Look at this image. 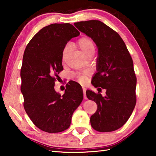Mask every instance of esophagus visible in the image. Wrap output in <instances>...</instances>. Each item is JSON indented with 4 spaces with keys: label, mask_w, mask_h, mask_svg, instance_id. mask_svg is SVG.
<instances>
[{
    "label": "esophagus",
    "mask_w": 156,
    "mask_h": 156,
    "mask_svg": "<svg viewBox=\"0 0 156 156\" xmlns=\"http://www.w3.org/2000/svg\"><path fill=\"white\" fill-rule=\"evenodd\" d=\"M83 95H84V99H87L86 96V89L84 87H83Z\"/></svg>",
    "instance_id": "esophagus-1"
}]
</instances>
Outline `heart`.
Instances as JSON below:
<instances>
[{"label": "heart", "mask_w": 156, "mask_h": 156, "mask_svg": "<svg viewBox=\"0 0 156 156\" xmlns=\"http://www.w3.org/2000/svg\"><path fill=\"white\" fill-rule=\"evenodd\" d=\"M76 44L82 51L87 56H89L95 51V43L91 38L88 36H83L76 41ZM70 45L66 44L62 51V61L65 62L70 52ZM91 75V72L89 70L83 72H77L73 73V77L78 83L84 84L87 83L88 78Z\"/></svg>", "instance_id": "b5f03b06"}]
</instances>
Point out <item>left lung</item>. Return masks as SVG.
<instances>
[{
	"label": "left lung",
	"mask_w": 156,
	"mask_h": 156,
	"mask_svg": "<svg viewBox=\"0 0 156 156\" xmlns=\"http://www.w3.org/2000/svg\"><path fill=\"white\" fill-rule=\"evenodd\" d=\"M74 25L96 44L98 72L91 84L106 89L105 97L100 92L86 91L87 98L98 107L90 118L91 126L100 132L117 130L126 122L136 106L137 79L133 60L119 34L101 21H81Z\"/></svg>",
	"instance_id": "left-lung-1"
}]
</instances>
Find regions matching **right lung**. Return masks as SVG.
Here are the masks:
<instances>
[{
  "label": "right lung",
  "mask_w": 156,
  "mask_h": 156,
  "mask_svg": "<svg viewBox=\"0 0 156 156\" xmlns=\"http://www.w3.org/2000/svg\"><path fill=\"white\" fill-rule=\"evenodd\" d=\"M80 32L69 23L49 25L35 34L26 47L20 69L23 106L32 122L47 133L69 127L72 114L80 105L83 93L66 84L65 94L55 91L63 70L62 51L67 42Z\"/></svg>",
  "instance_id": "1"
}]
</instances>
